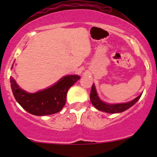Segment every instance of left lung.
I'll return each mask as SVG.
<instances>
[{
	"instance_id": "obj_1",
	"label": "left lung",
	"mask_w": 157,
	"mask_h": 157,
	"mask_svg": "<svg viewBox=\"0 0 157 157\" xmlns=\"http://www.w3.org/2000/svg\"><path fill=\"white\" fill-rule=\"evenodd\" d=\"M140 96H141V94L137 96V98H135L134 100L131 101L129 102H126V103L107 104L102 102L99 99V96H97V93H96L94 84H93L91 88V93H90V100H91L93 106L97 109L98 110L102 111V112H107V113H118V112H122L124 111L127 110L130 107L134 105L138 101Z\"/></svg>"
}]
</instances>
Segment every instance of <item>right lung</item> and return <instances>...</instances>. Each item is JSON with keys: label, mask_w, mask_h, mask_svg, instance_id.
I'll list each match as a JSON object with an SVG mask.
<instances>
[{"label": "right lung", "mask_w": 157, "mask_h": 157, "mask_svg": "<svg viewBox=\"0 0 157 157\" xmlns=\"http://www.w3.org/2000/svg\"><path fill=\"white\" fill-rule=\"evenodd\" d=\"M80 78L78 75L66 76L51 87L36 93H29L19 87L11 77V89L16 100L25 110L35 115H48L63 109L67 91Z\"/></svg>", "instance_id": "1"}]
</instances>
